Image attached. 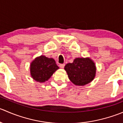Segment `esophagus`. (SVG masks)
<instances>
[{"label":"esophagus","instance_id":"esophagus-1","mask_svg":"<svg viewBox=\"0 0 123 123\" xmlns=\"http://www.w3.org/2000/svg\"><path fill=\"white\" fill-rule=\"evenodd\" d=\"M59 67H60L61 68H64V67H65V64H61L60 65H59Z\"/></svg>","mask_w":123,"mask_h":123}]
</instances>
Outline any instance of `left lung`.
Instances as JSON below:
<instances>
[{
	"label": "left lung",
	"mask_w": 123,
	"mask_h": 123,
	"mask_svg": "<svg viewBox=\"0 0 123 123\" xmlns=\"http://www.w3.org/2000/svg\"><path fill=\"white\" fill-rule=\"evenodd\" d=\"M64 69L70 81L76 86H85L91 82L96 74V66L89 58H75L66 64Z\"/></svg>",
	"instance_id": "8db88e82"
}]
</instances>
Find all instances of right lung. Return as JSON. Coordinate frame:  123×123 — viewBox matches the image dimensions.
Segmentation results:
<instances>
[{"mask_svg":"<svg viewBox=\"0 0 123 123\" xmlns=\"http://www.w3.org/2000/svg\"><path fill=\"white\" fill-rule=\"evenodd\" d=\"M59 69L55 61L41 55L37 57L30 64V73L32 78L36 81L43 83L47 81Z\"/></svg>","mask_w":123,"mask_h":123,"instance_id":"add662e5","label":"right lung"}]
</instances>
